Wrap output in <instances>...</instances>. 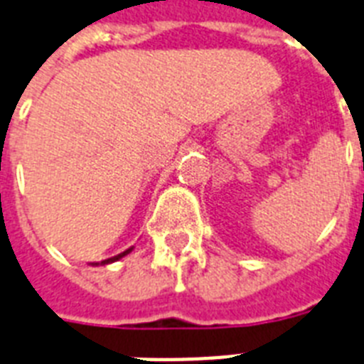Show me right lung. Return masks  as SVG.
<instances>
[{"mask_svg":"<svg viewBox=\"0 0 364 364\" xmlns=\"http://www.w3.org/2000/svg\"><path fill=\"white\" fill-rule=\"evenodd\" d=\"M132 249H134V247H131V249L123 250V252L117 254V256H112V258H108V259H102V262H91L90 265H93V267H97V265H108V264H114V262H117V259H121V258H123V256H127V254H131V252H132Z\"/></svg>","mask_w":364,"mask_h":364,"instance_id":"1","label":"right lung"}]
</instances>
